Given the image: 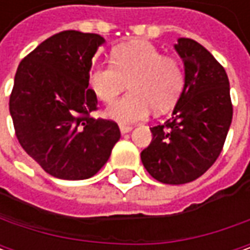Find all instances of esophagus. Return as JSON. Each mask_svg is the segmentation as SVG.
<instances>
[{
  "instance_id": "esophagus-1",
  "label": "esophagus",
  "mask_w": 250,
  "mask_h": 250,
  "mask_svg": "<svg viewBox=\"0 0 250 250\" xmlns=\"http://www.w3.org/2000/svg\"><path fill=\"white\" fill-rule=\"evenodd\" d=\"M120 130H121V133H122V135H125V133H129L130 130H132V126H129V125H124V124H121Z\"/></svg>"
}]
</instances>
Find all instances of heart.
Segmentation results:
<instances>
[{
    "label": "heart",
    "instance_id": "obj_1",
    "mask_svg": "<svg viewBox=\"0 0 250 250\" xmlns=\"http://www.w3.org/2000/svg\"><path fill=\"white\" fill-rule=\"evenodd\" d=\"M112 65H97L89 73V84L103 103L112 101L125 89L129 93L112 103L105 115L118 122H136L169 110L184 87V69L177 58L163 55L149 42H130L115 47Z\"/></svg>",
    "mask_w": 250,
    "mask_h": 250
}]
</instances>
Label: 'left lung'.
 <instances>
[{"instance_id":"left-lung-1","label":"left lung","mask_w":250,"mask_h":250,"mask_svg":"<svg viewBox=\"0 0 250 250\" xmlns=\"http://www.w3.org/2000/svg\"><path fill=\"white\" fill-rule=\"evenodd\" d=\"M185 68V84L171 118L150 128L153 139L140 153L151 177L163 184L195 181L220 156L232 121L226 69L192 39L175 44Z\"/></svg>"}]
</instances>
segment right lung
I'll return each mask as SVG.
<instances>
[{"mask_svg": "<svg viewBox=\"0 0 250 250\" xmlns=\"http://www.w3.org/2000/svg\"><path fill=\"white\" fill-rule=\"evenodd\" d=\"M100 34L65 30L21 61L9 112L23 150L50 175L87 179L100 171L120 140L118 125L94 120L97 97L87 89Z\"/></svg>", "mask_w": 250, "mask_h": 250, "instance_id": "obj_1", "label": "right lung"}]
</instances>
